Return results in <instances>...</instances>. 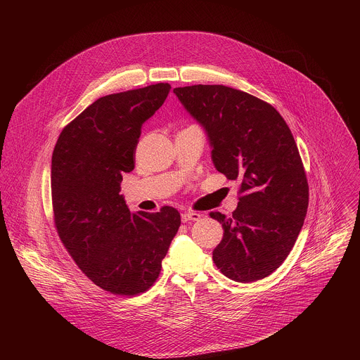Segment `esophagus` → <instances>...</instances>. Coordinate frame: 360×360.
Wrapping results in <instances>:
<instances>
[{"label": "esophagus", "mask_w": 360, "mask_h": 360, "mask_svg": "<svg viewBox=\"0 0 360 360\" xmlns=\"http://www.w3.org/2000/svg\"><path fill=\"white\" fill-rule=\"evenodd\" d=\"M199 218H200V215H199V214H196V212H191V211H188V212H184V214L181 215V219H182V222L198 221Z\"/></svg>", "instance_id": "esophagus-1"}]
</instances>
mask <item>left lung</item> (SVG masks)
Instances as JSON below:
<instances>
[{
  "instance_id": "left-lung-1",
  "label": "left lung",
  "mask_w": 360,
  "mask_h": 360,
  "mask_svg": "<svg viewBox=\"0 0 360 360\" xmlns=\"http://www.w3.org/2000/svg\"><path fill=\"white\" fill-rule=\"evenodd\" d=\"M174 92L207 132L215 168L240 185L231 218L211 212L224 228L214 262L232 281L264 279L292 250L309 203L293 135L271 104L243 91L199 84Z\"/></svg>"
}]
</instances>
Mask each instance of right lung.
<instances>
[{"instance_id":"right-lung-1","label":"right lung","mask_w":360,"mask_h":360,"mask_svg":"<svg viewBox=\"0 0 360 360\" xmlns=\"http://www.w3.org/2000/svg\"><path fill=\"white\" fill-rule=\"evenodd\" d=\"M169 91L161 82L96 99L63 129L53 152L58 235L79 269L114 295L153 285L181 225L175 208L132 214L120 193L122 174L135 167L141 128Z\"/></svg>"}]
</instances>
